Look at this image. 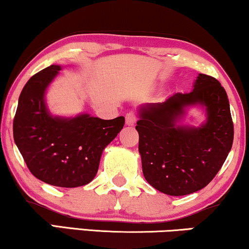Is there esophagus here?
Listing matches in <instances>:
<instances>
[{"label": "esophagus", "mask_w": 249, "mask_h": 249, "mask_svg": "<svg viewBox=\"0 0 249 249\" xmlns=\"http://www.w3.org/2000/svg\"><path fill=\"white\" fill-rule=\"evenodd\" d=\"M136 120H137L136 113H134V112H128L127 114H125V124H128V125H134L135 122H136Z\"/></svg>", "instance_id": "34e87169"}]
</instances>
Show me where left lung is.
Here are the masks:
<instances>
[{"instance_id":"left-lung-1","label":"left lung","mask_w":249,"mask_h":249,"mask_svg":"<svg viewBox=\"0 0 249 249\" xmlns=\"http://www.w3.org/2000/svg\"><path fill=\"white\" fill-rule=\"evenodd\" d=\"M196 105L206 109L205 124L178 125L186 107ZM139 116L144 178L164 194L182 196L204 188L231 151L234 131L228 94L211 76L198 73L192 91L143 105Z\"/></svg>"}]
</instances>
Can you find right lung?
<instances>
[{"mask_svg":"<svg viewBox=\"0 0 249 249\" xmlns=\"http://www.w3.org/2000/svg\"><path fill=\"white\" fill-rule=\"evenodd\" d=\"M60 70V66L53 64L27 81L18 99L14 140L36 179L52 186L73 188L93 180L101 153L124 128V118L52 115L45 93Z\"/></svg>","mask_w":249,"mask_h":249,"instance_id":"obj_1","label":"right lung"}]
</instances>
